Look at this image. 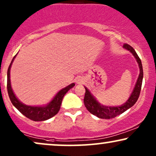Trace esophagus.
Returning a JSON list of instances; mask_svg holds the SVG:
<instances>
[{
  "instance_id": "34e87169",
  "label": "esophagus",
  "mask_w": 156,
  "mask_h": 156,
  "mask_svg": "<svg viewBox=\"0 0 156 156\" xmlns=\"http://www.w3.org/2000/svg\"><path fill=\"white\" fill-rule=\"evenodd\" d=\"M79 81H80V80H77V82H78V83H79Z\"/></svg>"
}]
</instances>
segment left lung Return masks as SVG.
I'll use <instances>...</instances> for the list:
<instances>
[{
  "label": "left lung",
  "mask_w": 156,
  "mask_h": 156,
  "mask_svg": "<svg viewBox=\"0 0 156 156\" xmlns=\"http://www.w3.org/2000/svg\"><path fill=\"white\" fill-rule=\"evenodd\" d=\"M124 48L126 50H129L132 54L134 55L137 63H138L140 68V74L137 78V83H136L135 88H134L133 91L129 96V99L123 104L122 105L119 106H104L102 104H99L96 101V99L94 98V96L90 94V92L86 87H85L86 89V93H85V96L83 102L85 106L88 111L94 115L96 116L98 118L101 119H112L114 118L117 116L119 115L129 109V108L132 107L134 104L136 103V101L138 99L140 94L142 83H143V70L142 62L140 58L137 55L135 50L130 45L127 44H124Z\"/></svg>",
  "instance_id": "left-lung-1"
}]
</instances>
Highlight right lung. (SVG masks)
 Here are the masks:
<instances>
[{"instance_id": "1", "label": "right lung", "mask_w": 156, "mask_h": 156, "mask_svg": "<svg viewBox=\"0 0 156 156\" xmlns=\"http://www.w3.org/2000/svg\"><path fill=\"white\" fill-rule=\"evenodd\" d=\"M17 55V54H16ZM16 55L13 57L12 61L9 67L7 72V90L9 94L10 100L11 103L16 109L23 114L25 117L30 119L33 121H44L50 118L54 117L55 114L58 113L60 109L61 104H62V98L66 94L70 88H72L75 86V83H71L67 87L62 88L58 94L55 95L54 98L46 106H27L21 103L15 96L11 86V80H10V70H11V65H12L13 60L16 56Z\"/></svg>"}]
</instances>
